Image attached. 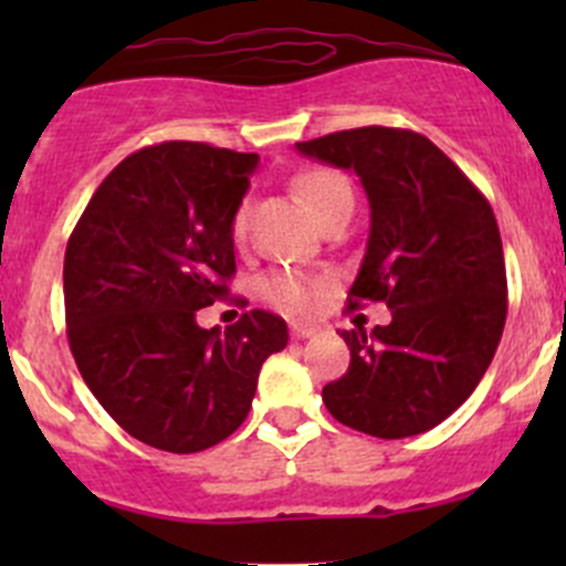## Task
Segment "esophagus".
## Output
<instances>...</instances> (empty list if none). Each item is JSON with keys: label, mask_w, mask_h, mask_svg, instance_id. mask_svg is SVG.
<instances>
[{"label": "esophagus", "mask_w": 566, "mask_h": 566, "mask_svg": "<svg viewBox=\"0 0 566 566\" xmlns=\"http://www.w3.org/2000/svg\"><path fill=\"white\" fill-rule=\"evenodd\" d=\"M293 339H312V336L319 334L317 325H304V323H293Z\"/></svg>", "instance_id": "34e87169"}]
</instances>
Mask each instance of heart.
<instances>
[{"label":"heart","mask_w":566,"mask_h":566,"mask_svg":"<svg viewBox=\"0 0 566 566\" xmlns=\"http://www.w3.org/2000/svg\"><path fill=\"white\" fill-rule=\"evenodd\" d=\"M293 188L315 221L323 219L336 202L350 197V188H347L345 177L331 172V169H306V172L295 177ZM230 230L235 241H243V238H247V230H249L247 205H241V208L235 210ZM262 290H265V295L273 301V304L284 306V310L290 312H310L315 310L319 301V282H315V279L310 276H301V273H293V271H273L271 276H265V282H262Z\"/></svg>","instance_id":"1"}]
</instances>
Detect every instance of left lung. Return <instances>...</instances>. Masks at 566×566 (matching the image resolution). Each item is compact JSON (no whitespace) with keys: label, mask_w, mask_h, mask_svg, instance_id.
<instances>
[{"label":"left lung","mask_w":566,"mask_h":566,"mask_svg":"<svg viewBox=\"0 0 566 566\" xmlns=\"http://www.w3.org/2000/svg\"><path fill=\"white\" fill-rule=\"evenodd\" d=\"M295 147L361 180L369 238L347 310L367 301L391 310L389 325L342 331L350 367L323 389L325 408L386 441L432 430L471 397L504 331L506 268L493 208L416 130L367 125Z\"/></svg>","instance_id":"8db88e82"}]
</instances>
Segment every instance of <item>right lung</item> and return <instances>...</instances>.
<instances>
[{
  "instance_id": "1",
  "label": "right lung",
  "mask_w": 566,
  "mask_h": 566,
  "mask_svg": "<svg viewBox=\"0 0 566 566\" xmlns=\"http://www.w3.org/2000/svg\"><path fill=\"white\" fill-rule=\"evenodd\" d=\"M260 156L164 142L119 161L65 249V323L84 384L128 436L175 454L230 438L287 323L251 310L227 331L197 312L230 295L232 216Z\"/></svg>"
}]
</instances>
